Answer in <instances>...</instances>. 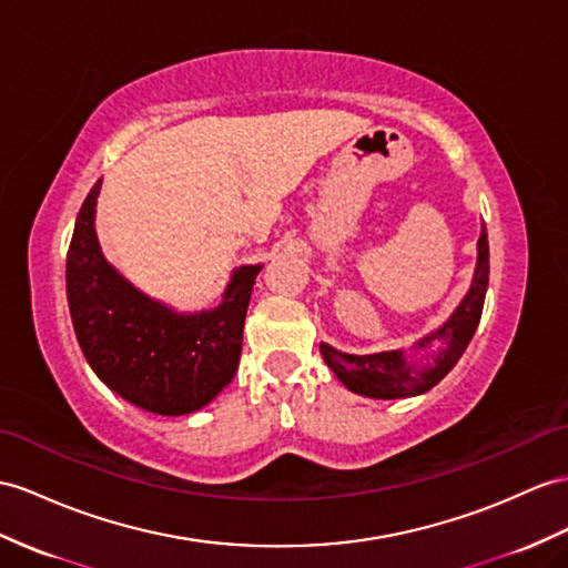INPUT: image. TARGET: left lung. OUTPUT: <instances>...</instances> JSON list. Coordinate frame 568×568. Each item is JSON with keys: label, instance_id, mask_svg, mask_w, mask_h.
<instances>
[{"label": "left lung", "instance_id": "obj_1", "mask_svg": "<svg viewBox=\"0 0 568 568\" xmlns=\"http://www.w3.org/2000/svg\"><path fill=\"white\" fill-rule=\"evenodd\" d=\"M489 284V241L487 226H481V236L477 241V270L475 280L460 306L448 321L414 344V349H426L432 342H444V349H438L432 364L417 366L407 358L403 349L381 352V354H344L329 344H321V354L332 373L347 385L352 393L376 397V399H397L414 397L432 390L436 383L446 378V373L458 364V358L467 349L475 329L479 325L484 296H487Z\"/></svg>", "mask_w": 568, "mask_h": 568}]
</instances>
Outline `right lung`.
Returning a JSON list of instances; mask_svg holds the SVG:
<instances>
[{"label": "right lung", "mask_w": 568, "mask_h": 568, "mask_svg": "<svg viewBox=\"0 0 568 568\" xmlns=\"http://www.w3.org/2000/svg\"><path fill=\"white\" fill-rule=\"evenodd\" d=\"M101 180L81 204L67 253V301L79 347L110 390L146 412L190 414L239 368L243 323L260 265L233 272L214 311L175 313L151 301L103 257L93 214Z\"/></svg>", "instance_id": "add662e5"}]
</instances>
